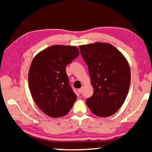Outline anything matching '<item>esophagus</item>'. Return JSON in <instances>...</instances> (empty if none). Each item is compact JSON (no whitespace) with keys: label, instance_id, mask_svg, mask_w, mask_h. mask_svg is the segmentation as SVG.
<instances>
[{"label":"esophagus","instance_id":"obj_1","mask_svg":"<svg viewBox=\"0 0 152 152\" xmlns=\"http://www.w3.org/2000/svg\"><path fill=\"white\" fill-rule=\"evenodd\" d=\"M82 89H83V88H82H82H79V89L78 90V92H79V93H80V94H81V93H82Z\"/></svg>","mask_w":152,"mask_h":152}]
</instances>
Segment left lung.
Segmentation results:
<instances>
[{
  "label": "left lung",
  "instance_id": "obj_1",
  "mask_svg": "<svg viewBox=\"0 0 152 152\" xmlns=\"http://www.w3.org/2000/svg\"><path fill=\"white\" fill-rule=\"evenodd\" d=\"M88 65L93 95L86 102L92 113L102 117L115 114L125 102L131 82L127 59L108 43L96 42L79 46Z\"/></svg>",
  "mask_w": 152,
  "mask_h": 152
}]
</instances>
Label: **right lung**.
<instances>
[{"label": "right lung", "mask_w": 152, "mask_h": 152, "mask_svg": "<svg viewBox=\"0 0 152 152\" xmlns=\"http://www.w3.org/2000/svg\"><path fill=\"white\" fill-rule=\"evenodd\" d=\"M79 53L76 46L54 45L33 58L28 74L29 87L35 103L49 117L65 116L76 101L66 66Z\"/></svg>", "instance_id": "1"}]
</instances>
